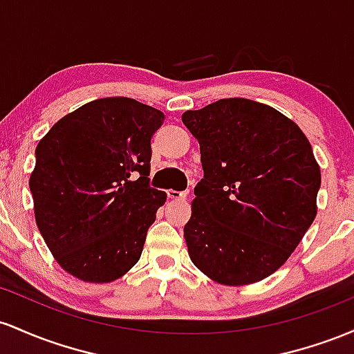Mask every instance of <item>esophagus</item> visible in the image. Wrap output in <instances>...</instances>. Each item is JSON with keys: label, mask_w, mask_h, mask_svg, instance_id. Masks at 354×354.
<instances>
[{"label": "esophagus", "mask_w": 354, "mask_h": 354, "mask_svg": "<svg viewBox=\"0 0 354 354\" xmlns=\"http://www.w3.org/2000/svg\"><path fill=\"white\" fill-rule=\"evenodd\" d=\"M167 194H169V197L170 198H176V201H178V198H185L187 197V190H174V189H170V190H167Z\"/></svg>", "instance_id": "obj_1"}]
</instances>
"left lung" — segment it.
<instances>
[{
    "mask_svg": "<svg viewBox=\"0 0 354 354\" xmlns=\"http://www.w3.org/2000/svg\"><path fill=\"white\" fill-rule=\"evenodd\" d=\"M201 145L204 178L184 227L194 266L224 286L283 266L317 214L321 169L291 118L248 98L182 113Z\"/></svg>",
    "mask_w": 354,
    "mask_h": 354,
    "instance_id": "obj_1",
    "label": "left lung"
}]
</instances>
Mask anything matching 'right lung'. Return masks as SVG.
Here are the masks:
<instances>
[{"label":"right lung","mask_w":354,"mask_h":354,"mask_svg":"<svg viewBox=\"0 0 354 354\" xmlns=\"http://www.w3.org/2000/svg\"><path fill=\"white\" fill-rule=\"evenodd\" d=\"M165 115L127 97L88 102L37 147L35 221L63 271L112 283L140 259L167 194L150 189V140Z\"/></svg>","instance_id":"add662e5"}]
</instances>
